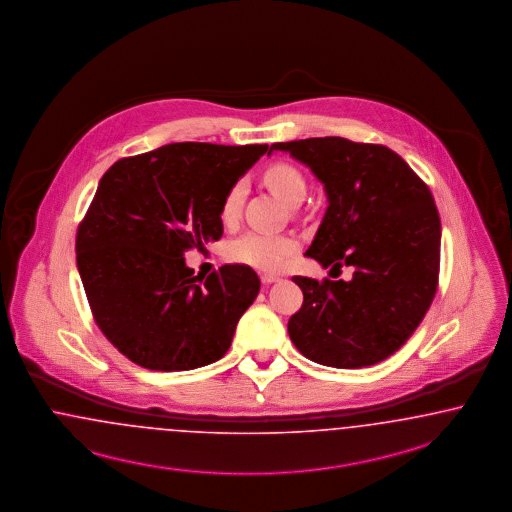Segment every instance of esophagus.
Segmentation results:
<instances>
[{"instance_id": "esophagus-1", "label": "esophagus", "mask_w": 512, "mask_h": 512, "mask_svg": "<svg viewBox=\"0 0 512 512\" xmlns=\"http://www.w3.org/2000/svg\"><path fill=\"white\" fill-rule=\"evenodd\" d=\"M278 280H280V278H278L276 274H263V276H261V282H263L265 286H268V284H274V282H278Z\"/></svg>"}]
</instances>
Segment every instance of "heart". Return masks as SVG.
Returning a JSON list of instances; mask_svg holds the SVG:
<instances>
[{
	"mask_svg": "<svg viewBox=\"0 0 512 512\" xmlns=\"http://www.w3.org/2000/svg\"><path fill=\"white\" fill-rule=\"evenodd\" d=\"M265 183L286 204L299 205L307 194V181L297 167L289 164L270 165L265 171ZM246 186L242 181L232 184L221 204V219L226 225L240 215ZM297 251V240L286 234L247 232L228 246V259L234 263L276 270Z\"/></svg>",
	"mask_w": 512,
	"mask_h": 512,
	"instance_id": "b5f03b06",
	"label": "heart"
}]
</instances>
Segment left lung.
<instances>
[{
    "label": "left lung",
    "instance_id": "left-lung-1",
    "mask_svg": "<svg viewBox=\"0 0 512 512\" xmlns=\"http://www.w3.org/2000/svg\"><path fill=\"white\" fill-rule=\"evenodd\" d=\"M324 184L328 209L308 257L352 266V280L295 276L303 307L287 322L297 350L331 368L373 366L402 347L438 286L440 217L415 171L383 144L316 137L274 143Z\"/></svg>",
    "mask_w": 512,
    "mask_h": 512
}]
</instances>
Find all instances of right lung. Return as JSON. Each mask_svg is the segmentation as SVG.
I'll use <instances>...</instances> for the list:
<instances>
[{
  "label": "right lung",
  "instance_id": "1",
  "mask_svg": "<svg viewBox=\"0 0 512 512\" xmlns=\"http://www.w3.org/2000/svg\"><path fill=\"white\" fill-rule=\"evenodd\" d=\"M266 150L165 144L104 173L78 226L76 261L97 326L137 366L202 368L230 348L261 280L247 265L204 280L184 253L223 236L226 192Z\"/></svg>",
  "mask_w": 512,
  "mask_h": 512
}]
</instances>
